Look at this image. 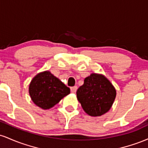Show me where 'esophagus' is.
Segmentation results:
<instances>
[{
	"label": "esophagus",
	"instance_id": "34e87169",
	"mask_svg": "<svg viewBox=\"0 0 148 148\" xmlns=\"http://www.w3.org/2000/svg\"><path fill=\"white\" fill-rule=\"evenodd\" d=\"M70 89H71V92L73 93H74V92H76V90H77L78 87L77 86H73V87H71Z\"/></svg>",
	"mask_w": 148,
	"mask_h": 148
}]
</instances>
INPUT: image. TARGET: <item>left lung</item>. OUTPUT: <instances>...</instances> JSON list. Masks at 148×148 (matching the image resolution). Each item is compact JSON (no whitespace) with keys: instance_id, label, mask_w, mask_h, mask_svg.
I'll use <instances>...</instances> for the list:
<instances>
[{"instance_id":"obj_1","label":"left lung","mask_w":148,"mask_h":148,"mask_svg":"<svg viewBox=\"0 0 148 148\" xmlns=\"http://www.w3.org/2000/svg\"><path fill=\"white\" fill-rule=\"evenodd\" d=\"M76 95L85 112L95 117L109 111L116 91L105 76L92 74L84 79V84L77 90Z\"/></svg>"}]
</instances>
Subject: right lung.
I'll return each mask as SVG.
<instances>
[{"instance_id":"obj_1","label":"right lung","mask_w":148,"mask_h":148,"mask_svg":"<svg viewBox=\"0 0 148 148\" xmlns=\"http://www.w3.org/2000/svg\"><path fill=\"white\" fill-rule=\"evenodd\" d=\"M29 93L37 106L43 109H49L69 95L70 89L47 71L33 78L29 86Z\"/></svg>"}]
</instances>
